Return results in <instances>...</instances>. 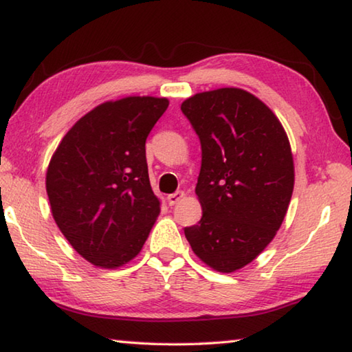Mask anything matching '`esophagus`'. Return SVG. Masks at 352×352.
Segmentation results:
<instances>
[{
  "mask_svg": "<svg viewBox=\"0 0 352 352\" xmlns=\"http://www.w3.org/2000/svg\"><path fill=\"white\" fill-rule=\"evenodd\" d=\"M183 197H184L183 190H177V192L168 195V204H169L170 206H174V205H177L178 201H180Z\"/></svg>",
  "mask_w": 352,
  "mask_h": 352,
  "instance_id": "esophagus-1",
  "label": "esophagus"
}]
</instances>
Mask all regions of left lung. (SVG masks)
<instances>
[{
	"instance_id": "1",
	"label": "left lung",
	"mask_w": 352,
	"mask_h": 352,
	"mask_svg": "<svg viewBox=\"0 0 352 352\" xmlns=\"http://www.w3.org/2000/svg\"><path fill=\"white\" fill-rule=\"evenodd\" d=\"M197 133L201 168L195 192L204 210L184 236L214 270L252 262L275 237L294 192V158L281 122L239 88L199 93L182 104Z\"/></svg>"
}]
</instances>
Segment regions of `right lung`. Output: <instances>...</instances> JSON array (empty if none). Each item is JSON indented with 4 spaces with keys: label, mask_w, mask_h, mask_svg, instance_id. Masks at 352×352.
Returning <instances> with one entry per match:
<instances>
[{
    "label": "right lung",
    "mask_w": 352,
    "mask_h": 352,
    "mask_svg": "<svg viewBox=\"0 0 352 352\" xmlns=\"http://www.w3.org/2000/svg\"><path fill=\"white\" fill-rule=\"evenodd\" d=\"M169 105L133 96L105 102L63 136L46 172L52 216L88 262L116 269L141 252L160 214L146 140Z\"/></svg>",
    "instance_id": "add662e5"
}]
</instances>
